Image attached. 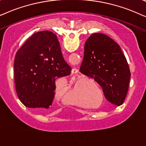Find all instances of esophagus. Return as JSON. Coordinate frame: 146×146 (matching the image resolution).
<instances>
[{"instance_id": "34e87169", "label": "esophagus", "mask_w": 146, "mask_h": 146, "mask_svg": "<svg viewBox=\"0 0 146 146\" xmlns=\"http://www.w3.org/2000/svg\"><path fill=\"white\" fill-rule=\"evenodd\" d=\"M77 72H78V69H75V68H73V69H72V70H71L72 74H75V73H77Z\"/></svg>"}]
</instances>
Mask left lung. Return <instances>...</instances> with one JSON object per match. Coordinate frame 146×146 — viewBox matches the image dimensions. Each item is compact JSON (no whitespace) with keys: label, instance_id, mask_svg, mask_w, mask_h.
<instances>
[{"label":"left lung","instance_id":"8db88e82","mask_svg":"<svg viewBox=\"0 0 146 146\" xmlns=\"http://www.w3.org/2000/svg\"><path fill=\"white\" fill-rule=\"evenodd\" d=\"M79 71L102 87L109 102L118 106L123 104L131 73L121 48L111 38L93 33L87 38Z\"/></svg>","mask_w":146,"mask_h":146}]
</instances>
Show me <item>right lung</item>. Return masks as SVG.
I'll return each instance as SVG.
<instances>
[{"label": "right lung", "instance_id": "1", "mask_svg": "<svg viewBox=\"0 0 146 146\" xmlns=\"http://www.w3.org/2000/svg\"><path fill=\"white\" fill-rule=\"evenodd\" d=\"M15 83L19 100L27 108L49 109L55 97V81L67 76L71 68L64 60L53 32L33 35L16 54Z\"/></svg>", "mask_w": 146, "mask_h": 146}]
</instances>
